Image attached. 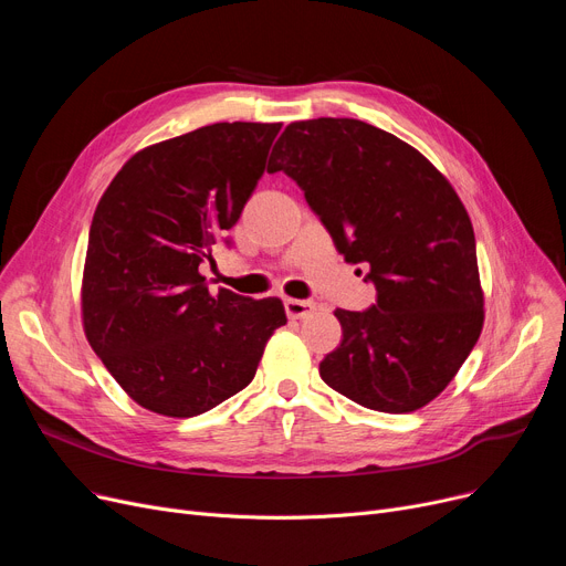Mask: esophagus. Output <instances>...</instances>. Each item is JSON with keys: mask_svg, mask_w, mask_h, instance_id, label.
Listing matches in <instances>:
<instances>
[{"mask_svg": "<svg viewBox=\"0 0 566 566\" xmlns=\"http://www.w3.org/2000/svg\"><path fill=\"white\" fill-rule=\"evenodd\" d=\"M284 310H286L289 318H307V316H312L316 312V303L289 298V301H284Z\"/></svg>", "mask_w": 566, "mask_h": 566, "instance_id": "34e87169", "label": "esophagus"}]
</instances>
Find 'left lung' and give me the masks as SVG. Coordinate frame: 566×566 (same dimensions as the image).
Returning <instances> with one entry per match:
<instances>
[{
	"mask_svg": "<svg viewBox=\"0 0 566 566\" xmlns=\"http://www.w3.org/2000/svg\"><path fill=\"white\" fill-rule=\"evenodd\" d=\"M268 171L301 186L339 254L376 286L369 310L335 312L344 339L321 378L371 410L427 406L484 325L474 231L448 178L399 137L331 116L289 124Z\"/></svg>",
	"mask_w": 566,
	"mask_h": 566,
	"instance_id": "8db88e82",
	"label": "left lung"
}]
</instances>
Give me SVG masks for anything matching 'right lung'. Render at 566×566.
Segmentation results:
<instances>
[{"label": "right lung", "instance_id": "right-lung-1", "mask_svg": "<svg viewBox=\"0 0 566 566\" xmlns=\"http://www.w3.org/2000/svg\"><path fill=\"white\" fill-rule=\"evenodd\" d=\"M282 124H213L137 151L103 192L82 275L84 335L142 408L195 418L248 388L280 298L208 291L199 265L243 213Z\"/></svg>", "mask_w": 566, "mask_h": 566}]
</instances>
